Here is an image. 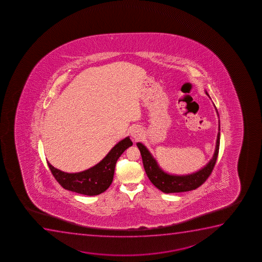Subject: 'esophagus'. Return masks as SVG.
I'll use <instances>...</instances> for the list:
<instances>
[{"instance_id":"obj_1","label":"esophagus","mask_w":262,"mask_h":262,"mask_svg":"<svg viewBox=\"0 0 262 262\" xmlns=\"http://www.w3.org/2000/svg\"><path fill=\"white\" fill-rule=\"evenodd\" d=\"M129 133H130V136H132L135 140L141 138L142 130L139 127H132V128L129 129Z\"/></svg>"}]
</instances>
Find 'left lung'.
Wrapping results in <instances>:
<instances>
[{
    "label": "left lung",
    "mask_w": 262,
    "mask_h": 262,
    "mask_svg": "<svg viewBox=\"0 0 262 262\" xmlns=\"http://www.w3.org/2000/svg\"><path fill=\"white\" fill-rule=\"evenodd\" d=\"M206 95L209 96L207 92ZM219 130H220V122H219ZM219 145H220V133L219 132L215 152L212 159L206 166L191 174L172 176L164 172L163 170L160 168L157 161L152 157V155L150 154V151H148L147 148L145 147V145L141 143H137V146L139 147L141 154L143 165L145 167L148 178L156 188L166 194L194 190L195 188H199L201 185L203 184L207 179L209 178L215 166V161L219 156Z\"/></svg>",
    "instance_id": "1"
}]
</instances>
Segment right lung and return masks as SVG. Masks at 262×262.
Wrapping results in <instances>:
<instances>
[{"instance_id": "1", "label": "right lung", "mask_w": 262, "mask_h": 262, "mask_svg": "<svg viewBox=\"0 0 262 262\" xmlns=\"http://www.w3.org/2000/svg\"><path fill=\"white\" fill-rule=\"evenodd\" d=\"M132 145L133 142L127 137L118 142L102 161L82 172L74 173L62 172L53 167L48 161L47 164L56 181L65 189L78 194L96 195L103 193L111 186L117 160Z\"/></svg>"}]
</instances>
